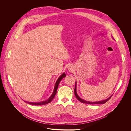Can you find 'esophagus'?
Masks as SVG:
<instances>
[{
	"instance_id": "1",
	"label": "esophagus",
	"mask_w": 131,
	"mask_h": 131,
	"mask_svg": "<svg viewBox=\"0 0 131 131\" xmlns=\"http://www.w3.org/2000/svg\"><path fill=\"white\" fill-rule=\"evenodd\" d=\"M67 69L68 70V71L70 72H73L74 71V67L73 65H69L67 67Z\"/></svg>"
}]
</instances>
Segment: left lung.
Wrapping results in <instances>:
<instances>
[{"label": "left lung", "mask_w": 131, "mask_h": 131, "mask_svg": "<svg viewBox=\"0 0 131 131\" xmlns=\"http://www.w3.org/2000/svg\"><path fill=\"white\" fill-rule=\"evenodd\" d=\"M74 93L75 96L77 98V99L78 100H79L80 102H82V103H84V104H87L89 105H97V104H104L105 103H106L107 101H108L111 98V97H112V95H111V97H109L108 99H105L104 100H101V101H97V102H91V101H88L86 100H84L83 99H81L79 96L78 95V94H77V82H75V89H74Z\"/></svg>", "instance_id": "8db88e82"}]
</instances>
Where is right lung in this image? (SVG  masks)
Masks as SVG:
<instances>
[{
  "instance_id": "obj_1",
  "label": "right lung",
  "mask_w": 131,
  "mask_h": 131,
  "mask_svg": "<svg viewBox=\"0 0 131 131\" xmlns=\"http://www.w3.org/2000/svg\"><path fill=\"white\" fill-rule=\"evenodd\" d=\"M66 77V74L65 73L62 74L59 77V78L58 79V80H57L56 84H55L54 85V90H53V92L52 93V94H51V95L49 97V99H48L47 100H46V101H41V102H26L27 104H29L32 105H45L46 104H48V103L50 102L52 99H53V98L54 97L55 95H56V93H57V90L58 89V86L59 85V82H60V81L63 79L64 78H65Z\"/></svg>"
}]
</instances>
